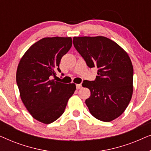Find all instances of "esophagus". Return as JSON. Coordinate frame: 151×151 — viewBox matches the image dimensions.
Instances as JSON below:
<instances>
[{"label":"esophagus","mask_w":151,"mask_h":151,"mask_svg":"<svg viewBox=\"0 0 151 151\" xmlns=\"http://www.w3.org/2000/svg\"><path fill=\"white\" fill-rule=\"evenodd\" d=\"M82 88V84H76V88L77 89H80V88Z\"/></svg>","instance_id":"1"}]
</instances>
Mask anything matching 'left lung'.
<instances>
[{
  "mask_svg": "<svg viewBox=\"0 0 151 151\" xmlns=\"http://www.w3.org/2000/svg\"><path fill=\"white\" fill-rule=\"evenodd\" d=\"M76 50L89 68L98 69L93 81L84 80L91 96L85 103L96 119L111 122L122 114L133 94V68L127 53L104 36L73 37Z\"/></svg>",
  "mask_w": 151,
  "mask_h": 151,
  "instance_id": "1",
  "label": "left lung"
}]
</instances>
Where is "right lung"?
Instances as JSON below:
<instances>
[{
	"label": "right lung",
	"instance_id": "obj_1",
	"mask_svg": "<svg viewBox=\"0 0 151 151\" xmlns=\"http://www.w3.org/2000/svg\"><path fill=\"white\" fill-rule=\"evenodd\" d=\"M72 45L71 37L44 38L32 45L18 64L16 82L23 104L32 117L50 124L63 114L76 84L51 80L62 57Z\"/></svg>",
	"mask_w": 151,
	"mask_h": 151
}]
</instances>
